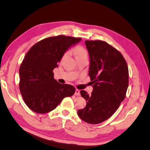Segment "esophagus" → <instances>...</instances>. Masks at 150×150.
I'll list each match as a JSON object with an SVG mask.
<instances>
[{
    "label": "esophagus",
    "mask_w": 150,
    "mask_h": 150,
    "mask_svg": "<svg viewBox=\"0 0 150 150\" xmlns=\"http://www.w3.org/2000/svg\"><path fill=\"white\" fill-rule=\"evenodd\" d=\"M75 95H76V96H80V91L78 89H76V91H75V93H74Z\"/></svg>",
    "instance_id": "esophagus-1"
}]
</instances>
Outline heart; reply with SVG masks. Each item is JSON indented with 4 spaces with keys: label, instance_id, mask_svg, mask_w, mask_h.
<instances>
[{
    "label": "heart",
    "instance_id": "heart-1",
    "mask_svg": "<svg viewBox=\"0 0 150 150\" xmlns=\"http://www.w3.org/2000/svg\"><path fill=\"white\" fill-rule=\"evenodd\" d=\"M74 53L76 59L78 58H84L87 57L88 58V52L86 51V49L84 48L82 46H78L76 47L74 50ZM67 53H66L63 57H65L67 56Z\"/></svg>",
    "mask_w": 150,
    "mask_h": 150
}]
</instances>
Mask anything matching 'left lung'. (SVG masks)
I'll return each instance as SVG.
<instances>
[{
    "label": "left lung",
    "instance_id": "left-lung-1",
    "mask_svg": "<svg viewBox=\"0 0 150 150\" xmlns=\"http://www.w3.org/2000/svg\"><path fill=\"white\" fill-rule=\"evenodd\" d=\"M89 58V76L91 94L81 91L86 106L78 111L79 117L89 124H98L114 114L126 97L129 72L122 54L102 40H86Z\"/></svg>",
    "mask_w": 150,
    "mask_h": 150
}]
</instances>
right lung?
<instances>
[{
	"instance_id": "add662e5",
	"label": "right lung",
	"mask_w": 150,
	"mask_h": 150,
	"mask_svg": "<svg viewBox=\"0 0 150 150\" xmlns=\"http://www.w3.org/2000/svg\"><path fill=\"white\" fill-rule=\"evenodd\" d=\"M81 39L63 35L50 37L35 44L27 52L19 69V89L32 111L50 112L64 98L74 94V86L59 83L52 71L67 49Z\"/></svg>"
}]
</instances>
